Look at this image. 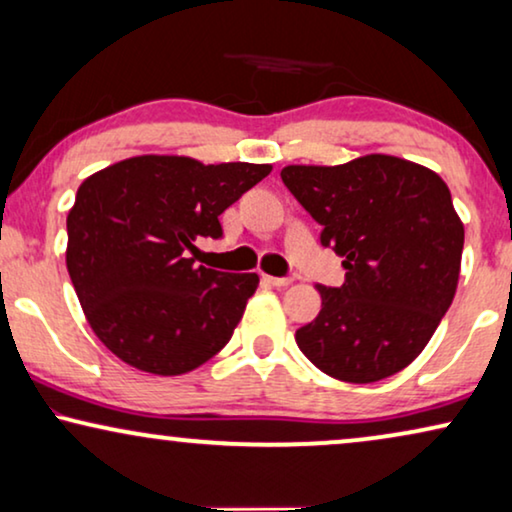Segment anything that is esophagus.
I'll return each instance as SVG.
<instances>
[{
	"label": "esophagus",
	"instance_id": "obj_1",
	"mask_svg": "<svg viewBox=\"0 0 512 512\" xmlns=\"http://www.w3.org/2000/svg\"><path fill=\"white\" fill-rule=\"evenodd\" d=\"M265 282L270 286H279V289H284V286L291 284V277H270V275H263Z\"/></svg>",
	"mask_w": 512,
	"mask_h": 512
}]
</instances>
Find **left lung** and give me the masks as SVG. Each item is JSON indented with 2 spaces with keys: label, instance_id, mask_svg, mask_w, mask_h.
<instances>
[{
  "label": "left lung",
  "instance_id": "obj_1",
  "mask_svg": "<svg viewBox=\"0 0 512 512\" xmlns=\"http://www.w3.org/2000/svg\"><path fill=\"white\" fill-rule=\"evenodd\" d=\"M282 181L345 258V284L317 286L321 312L296 342L321 373L368 384L422 354L459 284L464 223L429 167L370 153L345 165H286Z\"/></svg>",
  "mask_w": 512,
  "mask_h": 512
}]
</instances>
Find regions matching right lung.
I'll return each instance as SVG.
<instances>
[{
    "mask_svg": "<svg viewBox=\"0 0 512 512\" xmlns=\"http://www.w3.org/2000/svg\"><path fill=\"white\" fill-rule=\"evenodd\" d=\"M272 165L135 156L90 174L67 214V270L90 328L128 366L184 375L226 347L256 272L195 265L200 237Z\"/></svg>",
    "mask_w": 512,
    "mask_h": 512,
    "instance_id": "add662e5",
    "label": "right lung"
}]
</instances>
